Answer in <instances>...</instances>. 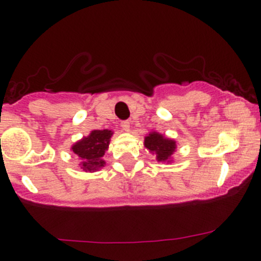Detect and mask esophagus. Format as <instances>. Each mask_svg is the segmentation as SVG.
Wrapping results in <instances>:
<instances>
[{
    "instance_id": "obj_1",
    "label": "esophagus",
    "mask_w": 261,
    "mask_h": 261,
    "mask_svg": "<svg viewBox=\"0 0 261 261\" xmlns=\"http://www.w3.org/2000/svg\"><path fill=\"white\" fill-rule=\"evenodd\" d=\"M121 127H122L123 131L128 133V131H130V122H128V121H123V122L121 123Z\"/></svg>"
}]
</instances>
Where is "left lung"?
Returning a JSON list of instances; mask_svg holds the SVG:
<instances>
[{
    "mask_svg": "<svg viewBox=\"0 0 261 261\" xmlns=\"http://www.w3.org/2000/svg\"><path fill=\"white\" fill-rule=\"evenodd\" d=\"M144 146L148 149L149 153L155 155L156 161L168 164L173 162L177 143L176 140L167 138L158 131H151L144 138Z\"/></svg>",
    "mask_w": 261,
    "mask_h": 261,
    "instance_id": "obj_1",
    "label": "left lung"
}]
</instances>
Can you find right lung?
<instances>
[{"label":"right lung","mask_w":261,"mask_h":261,"mask_svg":"<svg viewBox=\"0 0 261 261\" xmlns=\"http://www.w3.org/2000/svg\"><path fill=\"white\" fill-rule=\"evenodd\" d=\"M112 130H93L88 136H83L80 140L72 144V153L80 159L79 167L84 172H97L106 166L103 159L110 146Z\"/></svg>","instance_id":"1"}]
</instances>
